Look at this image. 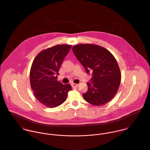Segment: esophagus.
Listing matches in <instances>:
<instances>
[{
    "label": "esophagus",
    "mask_w": 150,
    "mask_h": 150,
    "mask_svg": "<svg viewBox=\"0 0 150 150\" xmlns=\"http://www.w3.org/2000/svg\"><path fill=\"white\" fill-rule=\"evenodd\" d=\"M72 87H74V88H76V87L79 86V84H75V83H73V84H72Z\"/></svg>",
    "instance_id": "1"
}]
</instances>
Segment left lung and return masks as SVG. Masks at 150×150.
Here are the masks:
<instances>
[{
  "mask_svg": "<svg viewBox=\"0 0 150 150\" xmlns=\"http://www.w3.org/2000/svg\"><path fill=\"white\" fill-rule=\"evenodd\" d=\"M72 51L86 72L92 71V83H87L88 91L83 94L86 102L102 106L112 100L117 93L121 81L118 64L112 53L98 45L80 44Z\"/></svg>",
  "mask_w": 150,
  "mask_h": 150,
  "instance_id": "1",
  "label": "left lung"
}]
</instances>
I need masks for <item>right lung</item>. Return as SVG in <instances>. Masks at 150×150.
<instances>
[{
  "instance_id": "right-lung-1",
  "label": "right lung",
  "mask_w": 150,
  "mask_h": 150,
  "mask_svg": "<svg viewBox=\"0 0 150 150\" xmlns=\"http://www.w3.org/2000/svg\"><path fill=\"white\" fill-rule=\"evenodd\" d=\"M71 45H57L42 50L36 56L30 72L31 88L36 98L46 107L62 104L71 90L70 84L57 81L58 71Z\"/></svg>"
}]
</instances>
